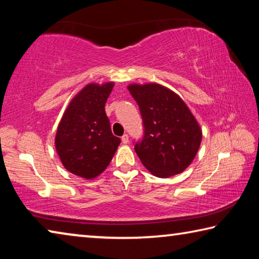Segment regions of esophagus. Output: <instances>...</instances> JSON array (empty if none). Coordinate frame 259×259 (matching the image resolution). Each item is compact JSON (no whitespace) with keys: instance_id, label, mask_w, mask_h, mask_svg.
I'll list each match as a JSON object with an SVG mask.
<instances>
[{"instance_id":"esophagus-1","label":"esophagus","mask_w":259,"mask_h":259,"mask_svg":"<svg viewBox=\"0 0 259 259\" xmlns=\"http://www.w3.org/2000/svg\"><path fill=\"white\" fill-rule=\"evenodd\" d=\"M122 143H123V144H128L129 143V136L128 135H123V136H122Z\"/></svg>"}]
</instances>
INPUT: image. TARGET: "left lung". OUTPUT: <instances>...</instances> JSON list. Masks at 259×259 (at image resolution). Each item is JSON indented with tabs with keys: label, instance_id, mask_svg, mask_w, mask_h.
<instances>
[{
	"label": "left lung",
	"instance_id": "left-lung-1",
	"mask_svg": "<svg viewBox=\"0 0 259 259\" xmlns=\"http://www.w3.org/2000/svg\"><path fill=\"white\" fill-rule=\"evenodd\" d=\"M138 104L144 136L134 143L143 164L160 178L181 174L199 151L202 131L178 95L160 84L128 87Z\"/></svg>",
	"mask_w": 259,
	"mask_h": 259
}]
</instances>
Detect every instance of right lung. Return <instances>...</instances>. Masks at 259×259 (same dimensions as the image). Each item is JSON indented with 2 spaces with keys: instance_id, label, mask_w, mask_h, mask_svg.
Listing matches in <instances>:
<instances>
[{
  "instance_id": "obj_1",
  "label": "right lung",
  "mask_w": 259,
  "mask_h": 259,
  "mask_svg": "<svg viewBox=\"0 0 259 259\" xmlns=\"http://www.w3.org/2000/svg\"><path fill=\"white\" fill-rule=\"evenodd\" d=\"M114 83L88 84L69 103L57 129L56 150L69 172L97 177L111 162L121 139L112 134L105 103Z\"/></svg>"
}]
</instances>
